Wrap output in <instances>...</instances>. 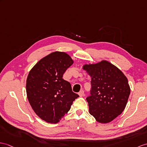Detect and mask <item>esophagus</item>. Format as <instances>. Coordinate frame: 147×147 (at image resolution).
<instances>
[{"instance_id": "34e87169", "label": "esophagus", "mask_w": 147, "mask_h": 147, "mask_svg": "<svg viewBox=\"0 0 147 147\" xmlns=\"http://www.w3.org/2000/svg\"><path fill=\"white\" fill-rule=\"evenodd\" d=\"M78 95H79L80 96H83L84 95V91L83 90H81L78 93Z\"/></svg>"}]
</instances>
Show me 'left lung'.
<instances>
[{"mask_svg":"<svg viewBox=\"0 0 147 147\" xmlns=\"http://www.w3.org/2000/svg\"><path fill=\"white\" fill-rule=\"evenodd\" d=\"M83 69L91 77L90 95L87 98L89 113L98 122L109 123L126 107L130 94L127 78L107 60L85 64Z\"/></svg>","mask_w":147,"mask_h":147,"instance_id":"8db88e82","label":"left lung"}]
</instances>
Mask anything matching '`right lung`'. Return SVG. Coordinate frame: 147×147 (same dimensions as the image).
Segmentation results:
<instances>
[{
	"mask_svg": "<svg viewBox=\"0 0 147 147\" xmlns=\"http://www.w3.org/2000/svg\"><path fill=\"white\" fill-rule=\"evenodd\" d=\"M73 63L67 53L56 51L40 59L28 73V100L35 113L47 122L58 123L79 96L72 92L69 82L62 78Z\"/></svg>",
	"mask_w": 147,
	"mask_h": 147,
	"instance_id": "obj_1",
	"label": "right lung"
}]
</instances>
